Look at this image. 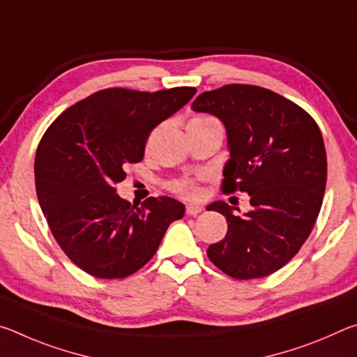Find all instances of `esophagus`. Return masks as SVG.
<instances>
[{
    "instance_id": "34e87169",
    "label": "esophagus",
    "mask_w": 357,
    "mask_h": 357,
    "mask_svg": "<svg viewBox=\"0 0 357 357\" xmlns=\"http://www.w3.org/2000/svg\"><path fill=\"white\" fill-rule=\"evenodd\" d=\"M202 211H203V206H200V204H187L185 206L187 215H197V214H200Z\"/></svg>"
}]
</instances>
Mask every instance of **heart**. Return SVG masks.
<instances>
[{"instance_id": "b5f03b06", "label": "heart", "mask_w": 357, "mask_h": 357, "mask_svg": "<svg viewBox=\"0 0 357 357\" xmlns=\"http://www.w3.org/2000/svg\"><path fill=\"white\" fill-rule=\"evenodd\" d=\"M209 119H214L211 116H204V114H202V116H195L190 121H209ZM173 190L181 193V195L184 197H197L198 193H200V190H198V185L193 179H181V181H176L173 185Z\"/></svg>"}]
</instances>
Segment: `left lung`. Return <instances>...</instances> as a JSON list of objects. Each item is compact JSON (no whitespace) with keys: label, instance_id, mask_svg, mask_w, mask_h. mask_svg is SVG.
Returning <instances> with one entry per match:
<instances>
[{"label":"left lung","instance_id":"obj_1","mask_svg":"<svg viewBox=\"0 0 357 357\" xmlns=\"http://www.w3.org/2000/svg\"><path fill=\"white\" fill-rule=\"evenodd\" d=\"M227 129L229 159L223 193H249V213L209 206L227 217V236L208 247L217 268L238 280L283 268L309 238L323 204L328 160L323 135L309 113L271 89L225 84L193 100Z\"/></svg>","mask_w":357,"mask_h":357}]
</instances>
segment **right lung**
Listing matches in <instances>:
<instances>
[{
  "label": "right lung",
  "mask_w": 357,
  "mask_h": 357,
  "mask_svg": "<svg viewBox=\"0 0 357 357\" xmlns=\"http://www.w3.org/2000/svg\"><path fill=\"white\" fill-rule=\"evenodd\" d=\"M195 88L155 93L108 88L69 107L36 151V192L48 227L70 261L98 279H124L154 257L184 204L149 197L130 204L116 193L128 164L143 160L157 124L189 102Z\"/></svg>",
  "instance_id": "right-lung-1"
}]
</instances>
